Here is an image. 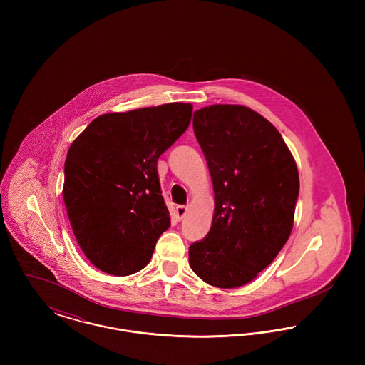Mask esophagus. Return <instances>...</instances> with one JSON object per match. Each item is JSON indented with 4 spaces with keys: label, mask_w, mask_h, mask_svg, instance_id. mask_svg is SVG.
Returning <instances> with one entry per match:
<instances>
[{
    "label": "esophagus",
    "mask_w": 365,
    "mask_h": 365,
    "mask_svg": "<svg viewBox=\"0 0 365 365\" xmlns=\"http://www.w3.org/2000/svg\"><path fill=\"white\" fill-rule=\"evenodd\" d=\"M175 212H176V216H178V219H179V220H182V219H185V216L187 215L189 208H187V207H185V205H178L176 209H175Z\"/></svg>",
    "instance_id": "34e87169"
}]
</instances>
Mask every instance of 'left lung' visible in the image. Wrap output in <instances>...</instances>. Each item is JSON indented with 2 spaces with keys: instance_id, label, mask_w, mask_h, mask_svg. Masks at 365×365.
<instances>
[{
  "instance_id": "8db88e82",
  "label": "left lung",
  "mask_w": 365,
  "mask_h": 365,
  "mask_svg": "<svg viewBox=\"0 0 365 365\" xmlns=\"http://www.w3.org/2000/svg\"><path fill=\"white\" fill-rule=\"evenodd\" d=\"M208 163L215 213L205 238L189 247L191 269L210 286L240 287L265 269L287 242L299 178L274 124L243 105L194 112Z\"/></svg>"
}]
</instances>
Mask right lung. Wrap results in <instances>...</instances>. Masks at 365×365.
<instances>
[{
  "mask_svg": "<svg viewBox=\"0 0 365 365\" xmlns=\"http://www.w3.org/2000/svg\"><path fill=\"white\" fill-rule=\"evenodd\" d=\"M183 103L96 118L71 143L63 198L76 241L98 269L127 277L145 268L171 226L157 160L189 127Z\"/></svg>",
  "mask_w": 365,
  "mask_h": 365,
  "instance_id": "obj_1",
  "label": "right lung"
}]
</instances>
